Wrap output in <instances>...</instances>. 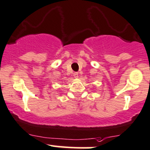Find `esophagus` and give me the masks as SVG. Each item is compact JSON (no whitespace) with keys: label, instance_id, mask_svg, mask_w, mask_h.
I'll list each match as a JSON object with an SVG mask.
<instances>
[{"label":"esophagus","instance_id":"esophagus-1","mask_svg":"<svg viewBox=\"0 0 150 150\" xmlns=\"http://www.w3.org/2000/svg\"><path fill=\"white\" fill-rule=\"evenodd\" d=\"M78 73H77V72H74V78H77V77H78Z\"/></svg>","mask_w":150,"mask_h":150}]
</instances>
